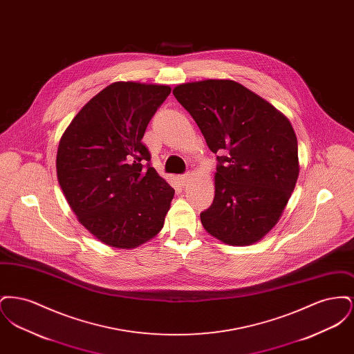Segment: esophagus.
Returning <instances> with one entry per match:
<instances>
[{"instance_id": "obj_1", "label": "esophagus", "mask_w": 354, "mask_h": 354, "mask_svg": "<svg viewBox=\"0 0 354 354\" xmlns=\"http://www.w3.org/2000/svg\"><path fill=\"white\" fill-rule=\"evenodd\" d=\"M189 179V174H183V175H179V180H180V183L185 185L187 183V180Z\"/></svg>"}]
</instances>
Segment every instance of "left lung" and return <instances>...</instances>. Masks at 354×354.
<instances>
[{
	"label": "left lung",
	"instance_id": "8db88e82",
	"mask_svg": "<svg viewBox=\"0 0 354 354\" xmlns=\"http://www.w3.org/2000/svg\"><path fill=\"white\" fill-rule=\"evenodd\" d=\"M172 94L199 126L219 165L204 230L230 245H250L283 215L299 178L295 130L283 113L243 84L205 80Z\"/></svg>",
	"mask_w": 354,
	"mask_h": 354
}]
</instances>
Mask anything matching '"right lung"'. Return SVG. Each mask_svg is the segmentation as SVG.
<instances>
[{"label":"right lung","instance_id":"add662e5","mask_svg":"<svg viewBox=\"0 0 354 354\" xmlns=\"http://www.w3.org/2000/svg\"><path fill=\"white\" fill-rule=\"evenodd\" d=\"M166 84L114 82L84 104L61 136L57 178L84 228L131 250L163 228L174 188L150 165L142 138Z\"/></svg>","mask_w":354,"mask_h":354}]
</instances>
